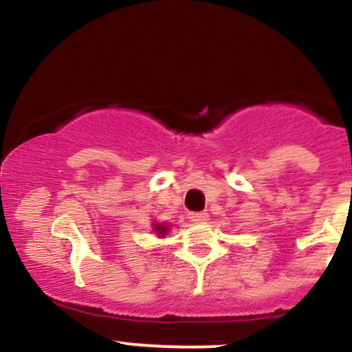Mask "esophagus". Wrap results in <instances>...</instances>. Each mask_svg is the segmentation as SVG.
<instances>
[{"mask_svg": "<svg viewBox=\"0 0 352 352\" xmlns=\"http://www.w3.org/2000/svg\"><path fill=\"white\" fill-rule=\"evenodd\" d=\"M188 217H190V221H193V222H205V221H208V214H207V212H190V214H188Z\"/></svg>", "mask_w": 352, "mask_h": 352, "instance_id": "1", "label": "esophagus"}]
</instances>
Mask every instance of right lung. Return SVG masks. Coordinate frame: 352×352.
<instances>
[{"label": "right lung", "mask_w": 352, "mask_h": 352, "mask_svg": "<svg viewBox=\"0 0 352 352\" xmlns=\"http://www.w3.org/2000/svg\"><path fill=\"white\" fill-rule=\"evenodd\" d=\"M154 231L157 232L159 238H162V236L168 234L169 231V226L168 224H154Z\"/></svg>", "instance_id": "add662e5"}]
</instances>
